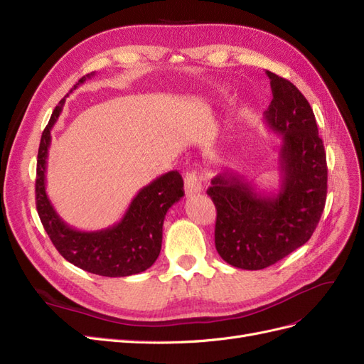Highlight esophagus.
Wrapping results in <instances>:
<instances>
[{
    "label": "esophagus",
    "mask_w": 364,
    "mask_h": 364,
    "mask_svg": "<svg viewBox=\"0 0 364 364\" xmlns=\"http://www.w3.org/2000/svg\"><path fill=\"white\" fill-rule=\"evenodd\" d=\"M185 191L188 196L202 191V178L196 170H191L185 174Z\"/></svg>",
    "instance_id": "34e87169"
}]
</instances>
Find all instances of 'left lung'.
<instances>
[{
    "label": "left lung",
    "mask_w": 364,
    "mask_h": 364,
    "mask_svg": "<svg viewBox=\"0 0 364 364\" xmlns=\"http://www.w3.org/2000/svg\"><path fill=\"white\" fill-rule=\"evenodd\" d=\"M267 77L273 100L264 123L281 136L278 191H264L235 170L218 173L206 191L217 209L218 255L245 270L266 269L304 246L326 200V153L313 109L291 82Z\"/></svg>",
    "instance_id": "obj_1"
}]
</instances>
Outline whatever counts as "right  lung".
I'll return each mask as SVG.
<instances>
[{
	"instance_id": "right-lung-1",
	"label": "right lung",
	"mask_w": 364,
	"mask_h": 364,
	"mask_svg": "<svg viewBox=\"0 0 364 364\" xmlns=\"http://www.w3.org/2000/svg\"><path fill=\"white\" fill-rule=\"evenodd\" d=\"M92 75L94 73L82 77L74 90ZM65 98L54 107L48 124L42 132L38 151L36 208L43 229L60 255L82 270L109 278H123L144 272L159 257L165 214L185 196L182 176L178 171H168L142 186L123 218L114 226L100 230L71 228L56 213L46 190L51 129L59 119Z\"/></svg>"
}]
</instances>
